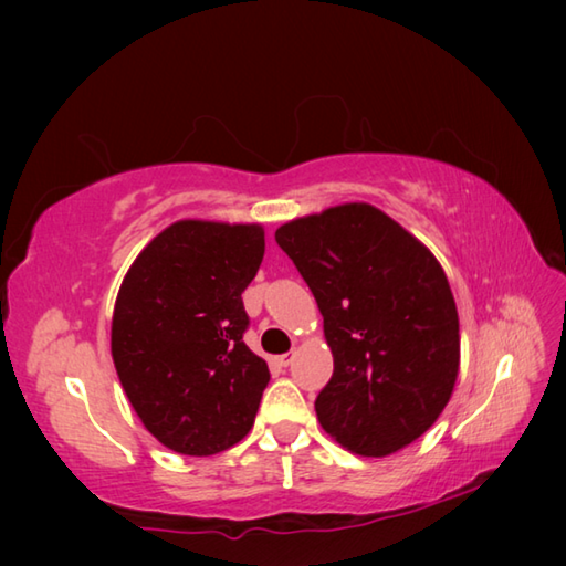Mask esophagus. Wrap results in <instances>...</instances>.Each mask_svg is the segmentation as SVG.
<instances>
[{
	"mask_svg": "<svg viewBox=\"0 0 566 566\" xmlns=\"http://www.w3.org/2000/svg\"><path fill=\"white\" fill-rule=\"evenodd\" d=\"M292 359H294V353H284V355L276 357V363H280V367H290Z\"/></svg>",
	"mask_w": 566,
	"mask_h": 566,
	"instance_id": "1",
	"label": "esophagus"
}]
</instances>
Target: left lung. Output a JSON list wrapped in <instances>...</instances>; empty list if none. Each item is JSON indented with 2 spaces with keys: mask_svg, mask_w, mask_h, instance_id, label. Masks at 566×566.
<instances>
[{
  "mask_svg": "<svg viewBox=\"0 0 566 566\" xmlns=\"http://www.w3.org/2000/svg\"><path fill=\"white\" fill-rule=\"evenodd\" d=\"M274 240L314 292L333 353L316 399L323 430L363 457L411 444L460 369V318L436 255L369 203L294 219Z\"/></svg>",
  "mask_w": 566,
  "mask_h": 566,
  "instance_id": "8db88e82",
  "label": "left lung"
}]
</instances>
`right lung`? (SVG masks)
Masks as SVG:
<instances>
[{
    "mask_svg": "<svg viewBox=\"0 0 566 566\" xmlns=\"http://www.w3.org/2000/svg\"><path fill=\"white\" fill-rule=\"evenodd\" d=\"M264 255L258 223L177 221L126 272L112 357L130 406L165 448L207 457L243 440L270 369L243 343L245 286Z\"/></svg>",
    "mask_w": 566,
    "mask_h": 566,
    "instance_id": "right-lung-1",
    "label": "right lung"
}]
</instances>
